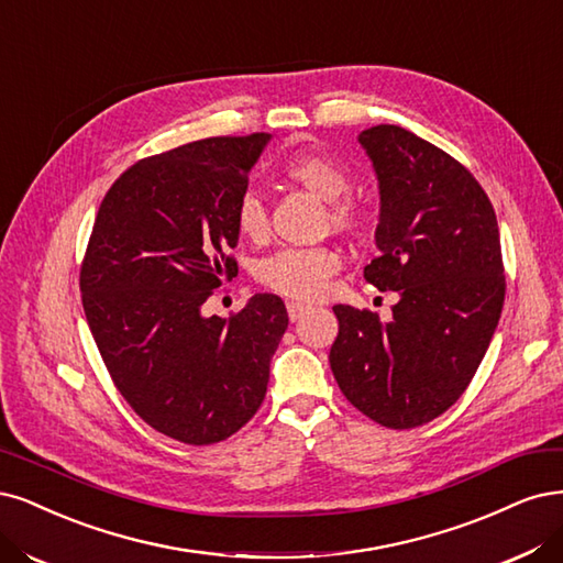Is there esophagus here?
Masks as SVG:
<instances>
[{
  "mask_svg": "<svg viewBox=\"0 0 563 563\" xmlns=\"http://www.w3.org/2000/svg\"><path fill=\"white\" fill-rule=\"evenodd\" d=\"M286 309H288V319H290V321H298L302 314L309 312V305L290 300V302H286Z\"/></svg>",
  "mask_w": 563,
  "mask_h": 563,
  "instance_id": "34e87169",
  "label": "esophagus"
}]
</instances>
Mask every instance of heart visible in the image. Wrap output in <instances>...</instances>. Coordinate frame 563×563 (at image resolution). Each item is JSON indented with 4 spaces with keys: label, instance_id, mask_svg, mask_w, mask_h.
<instances>
[{
    "label": "heart",
    "instance_id": "1",
    "mask_svg": "<svg viewBox=\"0 0 563 563\" xmlns=\"http://www.w3.org/2000/svg\"><path fill=\"white\" fill-rule=\"evenodd\" d=\"M284 179L294 181L328 202V221L338 230H354L363 221V207L349 190V172L319 148H298L282 163ZM235 225L251 242L267 235V209L256 190H244L235 207ZM340 269V256L331 246H286L256 265V279L296 300L319 298L328 279Z\"/></svg>",
    "mask_w": 563,
    "mask_h": 563
}]
</instances>
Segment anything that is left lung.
<instances>
[{
	"instance_id": "obj_1",
	"label": "left lung",
	"mask_w": 563,
	"mask_h": 563,
	"mask_svg": "<svg viewBox=\"0 0 563 563\" xmlns=\"http://www.w3.org/2000/svg\"><path fill=\"white\" fill-rule=\"evenodd\" d=\"M379 184V256L363 277L398 290L394 319L335 305L331 371L346 400L386 429L429 423L461 398L506 298L494 207L450 153L400 125L358 134Z\"/></svg>"
}]
</instances>
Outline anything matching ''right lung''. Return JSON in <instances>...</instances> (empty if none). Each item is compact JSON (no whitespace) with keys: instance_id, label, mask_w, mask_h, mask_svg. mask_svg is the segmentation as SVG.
<instances>
[{"instance_id":"obj_1","label":"right lung","mask_w":563,"mask_h":563,"mask_svg":"<svg viewBox=\"0 0 563 563\" xmlns=\"http://www.w3.org/2000/svg\"><path fill=\"white\" fill-rule=\"evenodd\" d=\"M267 142L209 137L134 163L104 196L81 265L86 319L115 389L186 444L221 442L256 415L288 325L273 294L230 319L202 314L238 275L235 207Z\"/></svg>"}]
</instances>
